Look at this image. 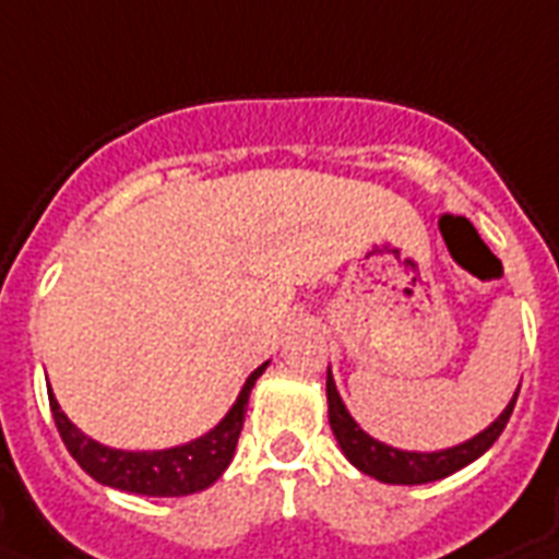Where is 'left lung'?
I'll return each mask as SVG.
<instances>
[{"instance_id":"8db88e82","label":"left lung","mask_w":559,"mask_h":559,"mask_svg":"<svg viewBox=\"0 0 559 559\" xmlns=\"http://www.w3.org/2000/svg\"><path fill=\"white\" fill-rule=\"evenodd\" d=\"M520 394V389H516ZM516 394L504 406V412L496 417L493 424L487 426L485 432H478L476 438L459 443V447H450V450L438 452H406L397 450V447H389V443L377 441L368 432H362V426L350 417V412L342 403L340 391H336V382L331 377V368H328V417H331V429L340 441L345 459L354 464L357 469H362L366 476L377 478V481H385V485H426V481H438V478H447L452 473H459L461 467H467L478 455H485L490 447L496 443V438L502 435V429L511 420L513 403H516Z\"/></svg>"}]
</instances>
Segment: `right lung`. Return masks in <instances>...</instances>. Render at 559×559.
<instances>
[{"mask_svg": "<svg viewBox=\"0 0 559 559\" xmlns=\"http://www.w3.org/2000/svg\"><path fill=\"white\" fill-rule=\"evenodd\" d=\"M266 366L270 362H263L261 368H254L249 373V380L243 382V389L237 394L235 406L228 408L226 417L211 432H205L197 441L182 443V447H170V450H112V447L92 441L90 435H83L60 412V403L55 400V394H48V406H51L57 432L63 438L66 450L72 452V459L100 485L139 496L200 493V490L211 487L223 476V469L228 467V461L235 455L237 438H240V429H243L249 391H252L254 380L266 371Z\"/></svg>", "mask_w": 559, "mask_h": 559, "instance_id": "right-lung-1", "label": "right lung"}]
</instances>
